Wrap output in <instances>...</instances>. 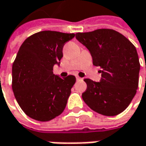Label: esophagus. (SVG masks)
I'll return each instance as SVG.
<instances>
[{
    "instance_id": "obj_1",
    "label": "esophagus",
    "mask_w": 146,
    "mask_h": 146,
    "mask_svg": "<svg viewBox=\"0 0 146 146\" xmlns=\"http://www.w3.org/2000/svg\"><path fill=\"white\" fill-rule=\"evenodd\" d=\"M76 78H77V80H78V81H79V80H83V78H80V77H78V76H77V77H76Z\"/></svg>"
}]
</instances>
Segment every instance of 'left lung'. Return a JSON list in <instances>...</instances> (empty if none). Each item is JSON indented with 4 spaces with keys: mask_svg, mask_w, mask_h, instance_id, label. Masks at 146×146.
<instances>
[{
    "mask_svg": "<svg viewBox=\"0 0 146 146\" xmlns=\"http://www.w3.org/2000/svg\"><path fill=\"white\" fill-rule=\"evenodd\" d=\"M76 38L90 52L93 64L101 68L100 82L84 79V101L103 115L122 113L135 97L139 84L140 64L135 46L124 35L108 28L78 33Z\"/></svg>",
    "mask_w": 146,
    "mask_h": 146,
    "instance_id": "1",
    "label": "left lung"
}]
</instances>
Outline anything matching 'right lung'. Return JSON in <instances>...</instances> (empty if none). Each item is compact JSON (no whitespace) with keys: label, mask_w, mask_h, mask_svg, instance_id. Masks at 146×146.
Instances as JSON below:
<instances>
[{"label":"right lung","mask_w":146,"mask_h":146,"mask_svg":"<svg viewBox=\"0 0 146 146\" xmlns=\"http://www.w3.org/2000/svg\"><path fill=\"white\" fill-rule=\"evenodd\" d=\"M74 36L42 31L28 36L20 46L12 65V90L30 118L44 122L63 112L76 78H62L52 70L62 58L64 44Z\"/></svg>","instance_id":"obj_1"}]
</instances>
